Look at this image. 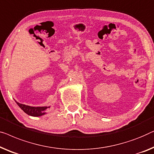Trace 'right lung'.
Here are the masks:
<instances>
[{"mask_svg": "<svg viewBox=\"0 0 154 154\" xmlns=\"http://www.w3.org/2000/svg\"><path fill=\"white\" fill-rule=\"evenodd\" d=\"M18 106H19L22 110L23 112H25L26 114L28 115L32 116V117H39V116L44 115L46 114V110L48 108H50V106L48 107H32L29 106H26L24 104H21L18 103L16 101Z\"/></svg>", "mask_w": 154, "mask_h": 154, "instance_id": "right-lung-1", "label": "right lung"}]
</instances>
